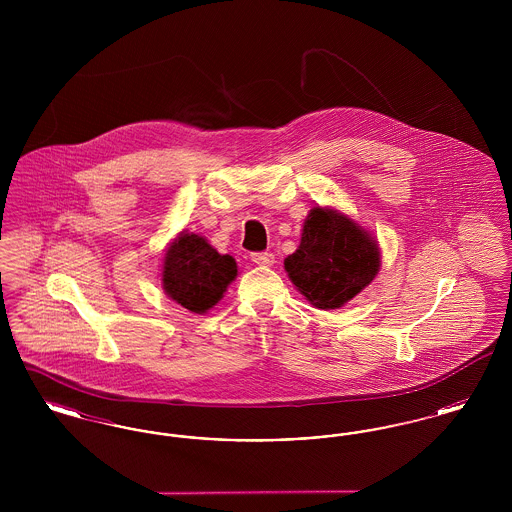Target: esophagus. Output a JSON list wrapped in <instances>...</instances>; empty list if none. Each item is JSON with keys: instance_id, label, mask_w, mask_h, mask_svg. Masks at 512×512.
I'll list each match as a JSON object with an SVG mask.
<instances>
[{"instance_id": "obj_1", "label": "esophagus", "mask_w": 512, "mask_h": 512, "mask_svg": "<svg viewBox=\"0 0 512 512\" xmlns=\"http://www.w3.org/2000/svg\"><path fill=\"white\" fill-rule=\"evenodd\" d=\"M251 261L261 267H270L274 263V255L270 251H255L251 253Z\"/></svg>"}]
</instances>
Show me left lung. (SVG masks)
<instances>
[{
	"label": "left lung",
	"instance_id": "8db88e82",
	"mask_svg": "<svg viewBox=\"0 0 512 512\" xmlns=\"http://www.w3.org/2000/svg\"><path fill=\"white\" fill-rule=\"evenodd\" d=\"M284 267L295 288L318 309H338L372 282L378 244L361 226L330 209H311L301 244Z\"/></svg>",
	"mask_w": 512,
	"mask_h": 512
}]
</instances>
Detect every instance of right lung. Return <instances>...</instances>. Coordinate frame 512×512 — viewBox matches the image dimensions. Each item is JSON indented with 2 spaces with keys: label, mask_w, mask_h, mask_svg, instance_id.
I'll use <instances>...</instances> for the list:
<instances>
[{
  "label": "right lung",
  "mask_w": 512,
  "mask_h": 512,
  "mask_svg": "<svg viewBox=\"0 0 512 512\" xmlns=\"http://www.w3.org/2000/svg\"><path fill=\"white\" fill-rule=\"evenodd\" d=\"M236 274L230 255H220L201 236L180 234L165 255L163 288L188 311L205 313L219 303Z\"/></svg>",
  "instance_id": "1"
}]
</instances>
